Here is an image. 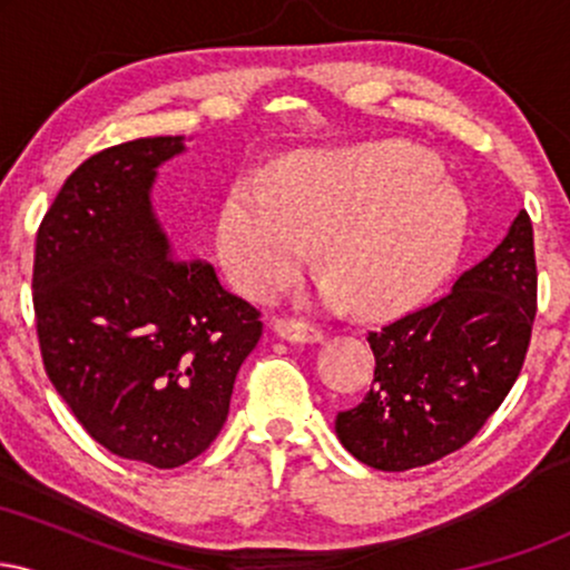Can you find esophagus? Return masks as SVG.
<instances>
[{
	"label": "esophagus",
	"instance_id": "1",
	"mask_svg": "<svg viewBox=\"0 0 570 570\" xmlns=\"http://www.w3.org/2000/svg\"><path fill=\"white\" fill-rule=\"evenodd\" d=\"M273 330H276L278 337L289 340V343H318V340H324L322 326L303 322V318H276Z\"/></svg>",
	"mask_w": 570,
	"mask_h": 570
}]
</instances>
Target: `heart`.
Listing matches in <instances>:
<instances>
[{
	"instance_id": "1",
	"label": "heart",
	"mask_w": 570,
	"mask_h": 570,
	"mask_svg": "<svg viewBox=\"0 0 570 570\" xmlns=\"http://www.w3.org/2000/svg\"><path fill=\"white\" fill-rule=\"evenodd\" d=\"M469 206L444 163L404 141L276 163L267 195L238 187L222 208L219 252L248 297L292 284L318 246L332 305L356 303L370 318L426 299L461 259Z\"/></svg>"
}]
</instances>
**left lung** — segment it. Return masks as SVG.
Listing matches in <instances>:
<instances>
[{
    "instance_id": "obj_1",
    "label": "left lung",
    "mask_w": 570,
    "mask_h": 570,
    "mask_svg": "<svg viewBox=\"0 0 570 570\" xmlns=\"http://www.w3.org/2000/svg\"><path fill=\"white\" fill-rule=\"evenodd\" d=\"M535 286L533 225L520 212L448 294L367 332L375 377L356 407L337 412L343 448L372 469L407 472L472 442L525 364Z\"/></svg>"
}]
</instances>
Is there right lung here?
Returning <instances> with one entry per match:
<instances>
[{
	"label": "right lung",
	"instance_id": "right-lung-1",
	"mask_svg": "<svg viewBox=\"0 0 570 570\" xmlns=\"http://www.w3.org/2000/svg\"><path fill=\"white\" fill-rule=\"evenodd\" d=\"M181 149L155 136L85 160L42 217L31 276L50 383L98 444L155 469L217 440L263 337V313L212 263L174 257L155 219V168Z\"/></svg>",
	"mask_w": 570,
	"mask_h": 570
}]
</instances>
